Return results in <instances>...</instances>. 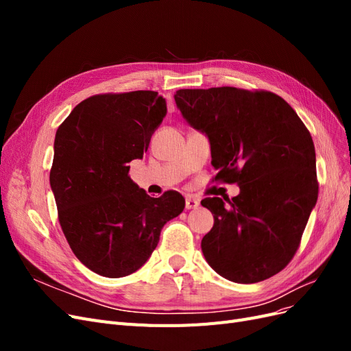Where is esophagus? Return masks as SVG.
I'll return each mask as SVG.
<instances>
[{
  "instance_id": "obj_1",
  "label": "esophagus",
  "mask_w": 351,
  "mask_h": 351,
  "mask_svg": "<svg viewBox=\"0 0 351 351\" xmlns=\"http://www.w3.org/2000/svg\"><path fill=\"white\" fill-rule=\"evenodd\" d=\"M199 206V200L193 196L186 197V209H196Z\"/></svg>"
}]
</instances>
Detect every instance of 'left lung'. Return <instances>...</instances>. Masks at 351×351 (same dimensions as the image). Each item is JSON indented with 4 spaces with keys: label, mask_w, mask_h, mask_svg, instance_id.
<instances>
[{
    "label": "left lung",
    "mask_w": 351,
    "mask_h": 351,
    "mask_svg": "<svg viewBox=\"0 0 351 351\" xmlns=\"http://www.w3.org/2000/svg\"><path fill=\"white\" fill-rule=\"evenodd\" d=\"M184 120L210 143L215 180L237 183L232 199L200 202L214 215L202 239L210 268L232 282H259L299 249L317 199L312 136L281 97L237 88L180 89Z\"/></svg>",
    "instance_id": "left-lung-1"
}]
</instances>
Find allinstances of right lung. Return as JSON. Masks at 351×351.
<instances>
[{"instance_id":"add662e5","label":"right lung","mask_w":351,"mask_h":351,"mask_svg":"<svg viewBox=\"0 0 351 351\" xmlns=\"http://www.w3.org/2000/svg\"><path fill=\"white\" fill-rule=\"evenodd\" d=\"M167 114L154 90L95 95L74 107L56 133L49 184L73 253L102 277L136 272L151 258L184 197H151L129 177Z\"/></svg>"}]
</instances>
